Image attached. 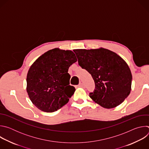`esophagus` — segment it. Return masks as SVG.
I'll list each match as a JSON object with an SVG mask.
<instances>
[{
    "mask_svg": "<svg viewBox=\"0 0 149 149\" xmlns=\"http://www.w3.org/2000/svg\"><path fill=\"white\" fill-rule=\"evenodd\" d=\"M78 86H79V87H83V86H84L83 83H82V82H80L79 84V85H78Z\"/></svg>",
    "mask_w": 149,
    "mask_h": 149,
    "instance_id": "obj_1",
    "label": "esophagus"
}]
</instances>
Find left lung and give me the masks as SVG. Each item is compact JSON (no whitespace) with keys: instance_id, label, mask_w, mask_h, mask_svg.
<instances>
[{"instance_id":"8db88e82","label":"left lung","mask_w":149,"mask_h":149,"mask_svg":"<svg viewBox=\"0 0 149 149\" xmlns=\"http://www.w3.org/2000/svg\"><path fill=\"white\" fill-rule=\"evenodd\" d=\"M79 65L92 76L95 89L90 97L105 109L121 104L131 91L132 75L127 63L104 48L75 49Z\"/></svg>"}]
</instances>
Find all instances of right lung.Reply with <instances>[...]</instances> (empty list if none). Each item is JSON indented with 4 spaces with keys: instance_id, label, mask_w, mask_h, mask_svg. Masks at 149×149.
<instances>
[{
    "instance_id": "right-lung-1",
    "label": "right lung",
    "mask_w": 149,
    "mask_h": 149,
    "mask_svg": "<svg viewBox=\"0 0 149 149\" xmlns=\"http://www.w3.org/2000/svg\"><path fill=\"white\" fill-rule=\"evenodd\" d=\"M77 59L72 51L55 48L39 56L30 67L27 93L39 110L54 112L66 104L75 88L70 85V67Z\"/></svg>"
}]
</instances>
